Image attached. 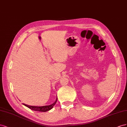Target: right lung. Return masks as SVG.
Listing matches in <instances>:
<instances>
[{
    "label": "right lung",
    "mask_w": 127,
    "mask_h": 127,
    "mask_svg": "<svg viewBox=\"0 0 127 127\" xmlns=\"http://www.w3.org/2000/svg\"><path fill=\"white\" fill-rule=\"evenodd\" d=\"M57 98H56L55 102H54L53 104L49 105H46V106H30L28 105L23 104L25 106L28 107V108H29L30 109L33 110V111H39V112H45L48 111H49L50 110H51L52 108L54 107V106L55 105L56 103L57 102Z\"/></svg>",
    "instance_id": "obj_1"
}]
</instances>
